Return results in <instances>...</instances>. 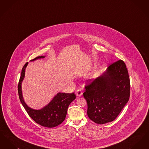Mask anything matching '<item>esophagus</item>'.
<instances>
[{
  "instance_id": "esophagus-1",
  "label": "esophagus",
  "mask_w": 149,
  "mask_h": 149,
  "mask_svg": "<svg viewBox=\"0 0 149 149\" xmlns=\"http://www.w3.org/2000/svg\"><path fill=\"white\" fill-rule=\"evenodd\" d=\"M76 94L78 95V97H80L83 94V92H82V91L80 89H79L78 90H77L76 91Z\"/></svg>"
}]
</instances>
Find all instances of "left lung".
<instances>
[{
  "label": "left lung",
  "mask_w": 149,
  "mask_h": 149,
  "mask_svg": "<svg viewBox=\"0 0 149 149\" xmlns=\"http://www.w3.org/2000/svg\"><path fill=\"white\" fill-rule=\"evenodd\" d=\"M87 82L83 95L88 117L97 124L114 120L130 96V77L124 61L119 60L111 64L100 77Z\"/></svg>",
  "instance_id": "left-lung-1"
}]
</instances>
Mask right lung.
<instances>
[{
	"label": "right lung",
	"instance_id": "1",
	"mask_svg": "<svg viewBox=\"0 0 149 149\" xmlns=\"http://www.w3.org/2000/svg\"><path fill=\"white\" fill-rule=\"evenodd\" d=\"M38 56L33 60L43 58ZM28 63H26L22 69L21 75L18 85L19 98L24 109L29 117L38 125L46 127H54L60 125L66 117L68 107L76 98V95L72 93H59L51 100L50 103L41 110H34L27 106L23 99L21 91V83L25 74V69Z\"/></svg>",
	"mask_w": 149,
	"mask_h": 149
}]
</instances>
